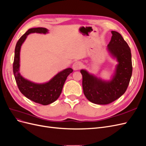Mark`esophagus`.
Segmentation results:
<instances>
[{"label":"esophagus","mask_w":146,"mask_h":146,"mask_svg":"<svg viewBox=\"0 0 146 146\" xmlns=\"http://www.w3.org/2000/svg\"><path fill=\"white\" fill-rule=\"evenodd\" d=\"M72 67L74 70H78L82 67V64L79 62H76L73 64Z\"/></svg>","instance_id":"obj_1"}]
</instances>
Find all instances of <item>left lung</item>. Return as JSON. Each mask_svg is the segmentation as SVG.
<instances>
[{"label":"left lung","instance_id":"left-lung-1","mask_svg":"<svg viewBox=\"0 0 146 146\" xmlns=\"http://www.w3.org/2000/svg\"><path fill=\"white\" fill-rule=\"evenodd\" d=\"M112 36L107 51L117 64L110 80L102 79L81 70L84 95L94 104H110L121 97L126 91L132 74L131 51L128 44L119 33L111 31Z\"/></svg>","mask_w":146,"mask_h":146}]
</instances>
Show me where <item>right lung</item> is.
Wrapping results in <instances>:
<instances>
[{
    "label": "right lung",
    "instance_id": "add662e5",
    "mask_svg": "<svg viewBox=\"0 0 146 146\" xmlns=\"http://www.w3.org/2000/svg\"><path fill=\"white\" fill-rule=\"evenodd\" d=\"M48 33V30L45 28H33L28 30L17 41L15 51L13 62V73L17 85L21 92L31 101L44 106L51 104L58 100L62 90L64 84L68 75L73 72V69L68 68L59 72L48 82L39 84L29 81L21 74L20 51L21 46L27 36L30 33Z\"/></svg>",
    "mask_w": 146,
    "mask_h": 146
}]
</instances>
